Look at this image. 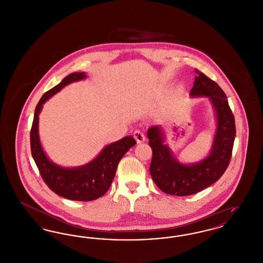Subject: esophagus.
<instances>
[{"label": "esophagus", "mask_w": 263, "mask_h": 263, "mask_svg": "<svg viewBox=\"0 0 263 263\" xmlns=\"http://www.w3.org/2000/svg\"><path fill=\"white\" fill-rule=\"evenodd\" d=\"M133 137L135 138L136 142L137 143H143L145 141V135L140 131V130H136L134 133H133Z\"/></svg>", "instance_id": "1"}]
</instances>
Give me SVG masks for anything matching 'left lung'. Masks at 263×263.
Masks as SVG:
<instances>
[{
	"instance_id": "8db88e82",
	"label": "left lung",
	"mask_w": 263,
	"mask_h": 263,
	"mask_svg": "<svg viewBox=\"0 0 263 263\" xmlns=\"http://www.w3.org/2000/svg\"><path fill=\"white\" fill-rule=\"evenodd\" d=\"M191 98H208L216 117V130L208 156L198 162L183 163L175 157L165 144V131L161 125L147 131L153 151L150 173L154 182L170 195L187 196L197 193L216 182L225 173L236 137L235 117L225 92L211 79L196 70Z\"/></svg>"
}]
</instances>
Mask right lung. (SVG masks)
Instances as JSON below:
<instances>
[{
    "mask_svg": "<svg viewBox=\"0 0 263 263\" xmlns=\"http://www.w3.org/2000/svg\"><path fill=\"white\" fill-rule=\"evenodd\" d=\"M85 72L72 73L60 84L45 92L35 107L30 131V147L34 162L45 183L53 192L75 201H91L104 195L112 183L117 165L122 157L136 144L132 136H126L105 146L90 162L80 166L64 167L52 162L43 150L39 138V114L43 104L66 86L85 80Z\"/></svg>",
    "mask_w": 263,
    "mask_h": 263,
    "instance_id": "right-lung-1",
    "label": "right lung"
}]
</instances>
